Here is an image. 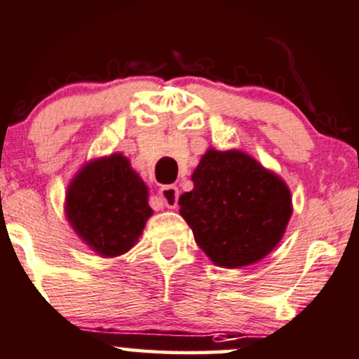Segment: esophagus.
<instances>
[{
	"mask_svg": "<svg viewBox=\"0 0 359 359\" xmlns=\"http://www.w3.org/2000/svg\"><path fill=\"white\" fill-rule=\"evenodd\" d=\"M158 196L161 199V203L165 204L167 208H175L177 203H179V189L175 186H163L158 191Z\"/></svg>",
	"mask_w": 359,
	"mask_h": 359,
	"instance_id": "1",
	"label": "esophagus"
}]
</instances>
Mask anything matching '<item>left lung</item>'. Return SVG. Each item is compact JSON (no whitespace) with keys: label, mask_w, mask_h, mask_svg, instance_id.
<instances>
[{"label":"left lung","mask_w":359,"mask_h":359,"mask_svg":"<svg viewBox=\"0 0 359 359\" xmlns=\"http://www.w3.org/2000/svg\"><path fill=\"white\" fill-rule=\"evenodd\" d=\"M179 199L196 243L216 266L235 269L266 257L283 238L293 206L281 177L238 149H208Z\"/></svg>","instance_id":"1"}]
</instances>
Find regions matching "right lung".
Here are the masks:
<instances>
[{
	"label": "right lung",
	"instance_id": "right-lung-1",
	"mask_svg": "<svg viewBox=\"0 0 359 359\" xmlns=\"http://www.w3.org/2000/svg\"><path fill=\"white\" fill-rule=\"evenodd\" d=\"M151 215L148 187L121 153L83 165L66 192L68 222L102 257L133 249Z\"/></svg>",
	"mask_w": 359,
	"mask_h": 359
}]
</instances>
